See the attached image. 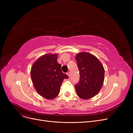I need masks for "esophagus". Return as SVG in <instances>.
Wrapping results in <instances>:
<instances>
[{
	"label": "esophagus",
	"mask_w": 133,
	"mask_h": 133,
	"mask_svg": "<svg viewBox=\"0 0 133 133\" xmlns=\"http://www.w3.org/2000/svg\"><path fill=\"white\" fill-rule=\"evenodd\" d=\"M67 75H68V76H69V77H70V73L69 71L68 72V73H67Z\"/></svg>",
	"instance_id": "34e87169"
}]
</instances>
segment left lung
Masks as SVG:
<instances>
[{"mask_svg":"<svg viewBox=\"0 0 133 133\" xmlns=\"http://www.w3.org/2000/svg\"><path fill=\"white\" fill-rule=\"evenodd\" d=\"M80 74L79 82L75 86L77 95L83 99L92 98L101 89L104 78L102 63L90 53H79L75 57Z\"/></svg>","mask_w":133,"mask_h":133,"instance_id":"8db88e82","label":"left lung"}]
</instances>
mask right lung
<instances>
[{
    "instance_id": "add662e5",
    "label": "right lung",
    "mask_w": 133,
    "mask_h": 133,
    "mask_svg": "<svg viewBox=\"0 0 133 133\" xmlns=\"http://www.w3.org/2000/svg\"><path fill=\"white\" fill-rule=\"evenodd\" d=\"M58 54H46L39 58L31 69V77L35 89L43 97L52 99L57 97L64 79L62 65L57 62Z\"/></svg>"
}]
</instances>
